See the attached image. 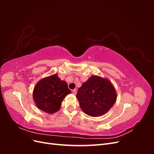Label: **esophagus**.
Returning a JSON list of instances; mask_svg holds the SVG:
<instances>
[{
	"mask_svg": "<svg viewBox=\"0 0 154 154\" xmlns=\"http://www.w3.org/2000/svg\"><path fill=\"white\" fill-rule=\"evenodd\" d=\"M76 92H77V90L76 89H73L72 90V93L74 94H76Z\"/></svg>",
	"mask_w": 154,
	"mask_h": 154,
	"instance_id": "obj_1",
	"label": "esophagus"
}]
</instances>
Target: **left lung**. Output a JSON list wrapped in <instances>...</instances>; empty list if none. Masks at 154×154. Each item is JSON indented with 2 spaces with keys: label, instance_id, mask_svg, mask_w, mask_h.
<instances>
[{
  "label": "left lung",
  "instance_id": "1",
  "mask_svg": "<svg viewBox=\"0 0 154 154\" xmlns=\"http://www.w3.org/2000/svg\"><path fill=\"white\" fill-rule=\"evenodd\" d=\"M76 97L85 114L97 117L111 109L116 101L117 94L109 80L92 76L78 88Z\"/></svg>",
  "mask_w": 154,
  "mask_h": 154
}]
</instances>
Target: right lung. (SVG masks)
Instances as JSON below:
<instances>
[{
    "instance_id": "add662e5",
    "label": "right lung",
    "mask_w": 154,
    "mask_h": 154,
    "mask_svg": "<svg viewBox=\"0 0 154 154\" xmlns=\"http://www.w3.org/2000/svg\"><path fill=\"white\" fill-rule=\"evenodd\" d=\"M70 93L67 83L55 74L37 83L32 97L39 109L53 114L60 109L62 100Z\"/></svg>"
}]
</instances>
